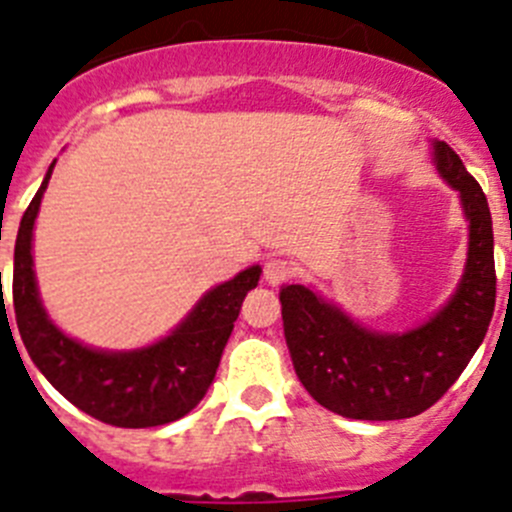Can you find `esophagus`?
Segmentation results:
<instances>
[{
    "instance_id": "esophagus-1",
    "label": "esophagus",
    "mask_w": 512,
    "mask_h": 512,
    "mask_svg": "<svg viewBox=\"0 0 512 512\" xmlns=\"http://www.w3.org/2000/svg\"><path fill=\"white\" fill-rule=\"evenodd\" d=\"M293 275H295L293 262L283 260V257H270V260L265 262V280L270 285L288 283V280L293 278Z\"/></svg>"
}]
</instances>
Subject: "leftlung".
Instances as JSON below:
<instances>
[{"instance_id":"obj_1","label":"left lung","mask_w":512,"mask_h":512,"mask_svg":"<svg viewBox=\"0 0 512 512\" xmlns=\"http://www.w3.org/2000/svg\"><path fill=\"white\" fill-rule=\"evenodd\" d=\"M434 161L460 191L470 252L460 288L432 321L386 336L356 326L303 285L280 290L295 374L321 407L341 417L389 422L427 412L460 379L493 321L498 278L485 191L450 143H434Z\"/></svg>"}]
</instances>
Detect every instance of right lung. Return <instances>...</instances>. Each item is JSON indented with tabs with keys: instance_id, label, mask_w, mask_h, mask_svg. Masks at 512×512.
Segmentation results:
<instances>
[{
	"instance_id": "obj_1",
	"label": "right lung",
	"mask_w": 512,
	"mask_h": 512,
	"mask_svg": "<svg viewBox=\"0 0 512 512\" xmlns=\"http://www.w3.org/2000/svg\"><path fill=\"white\" fill-rule=\"evenodd\" d=\"M52 166L19 222L14 242L12 303L27 353L70 404L100 422L143 429L181 419L207 394L242 300L247 290L257 288L262 270L255 265L209 290L186 321L156 346L131 353L80 346L47 321L32 272V227Z\"/></svg>"
}]
</instances>
